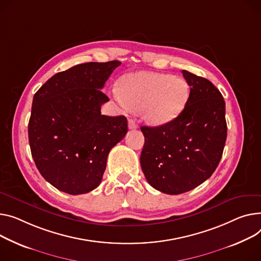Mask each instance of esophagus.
Segmentation results:
<instances>
[{"instance_id": "obj_1", "label": "esophagus", "mask_w": 261, "mask_h": 261, "mask_svg": "<svg viewBox=\"0 0 261 261\" xmlns=\"http://www.w3.org/2000/svg\"><path fill=\"white\" fill-rule=\"evenodd\" d=\"M128 127H129V129H136L138 126H137V124L135 123L134 119H129V120H128Z\"/></svg>"}]
</instances>
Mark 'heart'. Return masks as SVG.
<instances>
[{"label":"heart","instance_id":"heart-1","mask_svg":"<svg viewBox=\"0 0 261 261\" xmlns=\"http://www.w3.org/2000/svg\"><path fill=\"white\" fill-rule=\"evenodd\" d=\"M190 94L188 83L170 74L138 71L121 77L113 95L126 112L143 111L149 125L171 123L184 111Z\"/></svg>","mask_w":261,"mask_h":261}]
</instances>
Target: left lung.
<instances>
[{
  "mask_svg": "<svg viewBox=\"0 0 261 261\" xmlns=\"http://www.w3.org/2000/svg\"><path fill=\"white\" fill-rule=\"evenodd\" d=\"M181 72L190 86L184 111L169 124L141 128L145 177L154 189L170 195L188 192L209 178L227 140L225 102L219 90L204 77Z\"/></svg>",
  "mask_w": 261,
  "mask_h": 261,
  "instance_id": "left-lung-1",
  "label": "left lung"
}]
</instances>
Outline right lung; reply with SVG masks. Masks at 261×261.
I'll return each instance as SVG.
<instances>
[{
  "instance_id": "obj_1",
  "label": "right lung",
  "mask_w": 261,
  "mask_h": 261,
  "mask_svg": "<svg viewBox=\"0 0 261 261\" xmlns=\"http://www.w3.org/2000/svg\"><path fill=\"white\" fill-rule=\"evenodd\" d=\"M118 61L85 63L50 77L33 96L28 124L31 155L41 175L79 195L101 181L110 150L126 135L124 115L100 113L106 81Z\"/></svg>"
}]
</instances>
